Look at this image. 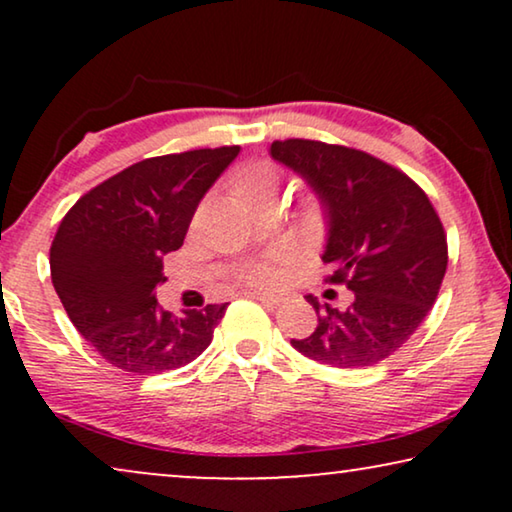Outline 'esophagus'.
Wrapping results in <instances>:
<instances>
[{"mask_svg": "<svg viewBox=\"0 0 512 512\" xmlns=\"http://www.w3.org/2000/svg\"><path fill=\"white\" fill-rule=\"evenodd\" d=\"M244 296H249V298H254V300H261V303H265V305H277L279 300V296H275V293H265V291H247L244 293Z\"/></svg>", "mask_w": 512, "mask_h": 512, "instance_id": "esophagus-1", "label": "esophagus"}]
</instances>
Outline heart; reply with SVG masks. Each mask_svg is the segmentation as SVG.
Returning <instances> with one entry per match:
<instances>
[{
    "mask_svg": "<svg viewBox=\"0 0 512 512\" xmlns=\"http://www.w3.org/2000/svg\"><path fill=\"white\" fill-rule=\"evenodd\" d=\"M230 188H233L237 198L247 205H256L263 198H275L279 188V172L277 167L268 163V160H256V163H247L237 167L233 177H230ZM277 277L275 258H268L263 263H254L247 268V279L256 284L272 282Z\"/></svg>",
    "mask_w": 512,
    "mask_h": 512,
    "instance_id": "obj_1",
    "label": "heart"
}]
</instances>
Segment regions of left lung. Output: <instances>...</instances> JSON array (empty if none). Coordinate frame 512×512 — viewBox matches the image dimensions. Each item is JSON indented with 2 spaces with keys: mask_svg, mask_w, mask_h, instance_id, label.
I'll list each match as a JSON object with an SVG mask.
<instances>
[{
  "mask_svg": "<svg viewBox=\"0 0 512 512\" xmlns=\"http://www.w3.org/2000/svg\"><path fill=\"white\" fill-rule=\"evenodd\" d=\"M272 158L305 177L328 212V284L354 293L347 307L307 303L317 328L291 345L333 368H368L398 352L436 303L447 235L429 195L366 151L317 139H275Z\"/></svg>",
  "mask_w": 512,
  "mask_h": 512,
  "instance_id": "8db88e82",
  "label": "left lung"
}]
</instances>
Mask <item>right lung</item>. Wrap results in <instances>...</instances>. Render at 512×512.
Masks as SVG:
<instances>
[{
  "mask_svg": "<svg viewBox=\"0 0 512 512\" xmlns=\"http://www.w3.org/2000/svg\"><path fill=\"white\" fill-rule=\"evenodd\" d=\"M240 146L139 160L83 193L51 244V279L83 338L135 375L181 368L205 352L228 303L172 317L153 289L163 256L184 244L198 202Z\"/></svg>",
  "mask_w": 512,
  "mask_h": 512,
  "instance_id": "obj_1",
  "label": "right lung"
}]
</instances>
